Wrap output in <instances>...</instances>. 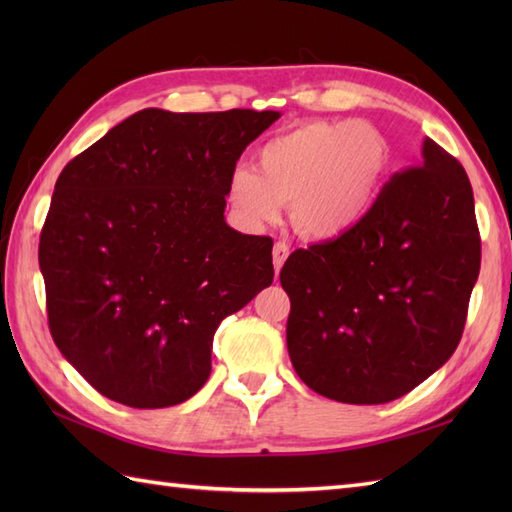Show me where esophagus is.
<instances>
[{"mask_svg":"<svg viewBox=\"0 0 512 512\" xmlns=\"http://www.w3.org/2000/svg\"><path fill=\"white\" fill-rule=\"evenodd\" d=\"M288 255H290V246L286 242H277L275 248H273V264H275L277 273L281 270V266H284Z\"/></svg>","mask_w":512,"mask_h":512,"instance_id":"obj_1","label":"esophagus"}]
</instances>
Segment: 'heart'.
I'll use <instances>...</instances> for the list:
<instances>
[{
  "instance_id": "obj_1",
  "label": "heart",
  "mask_w": 512,
  "mask_h": 512,
  "mask_svg": "<svg viewBox=\"0 0 512 512\" xmlns=\"http://www.w3.org/2000/svg\"><path fill=\"white\" fill-rule=\"evenodd\" d=\"M391 167V145L367 121H303L257 149L255 169L235 167L226 195L253 228L290 206L301 235L336 239L374 209Z\"/></svg>"
}]
</instances>
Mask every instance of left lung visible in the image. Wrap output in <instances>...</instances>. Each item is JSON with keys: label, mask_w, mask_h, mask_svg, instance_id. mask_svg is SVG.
Masks as SVG:
<instances>
[{"label": "left lung", "mask_w": 512, "mask_h": 512, "mask_svg": "<svg viewBox=\"0 0 512 512\" xmlns=\"http://www.w3.org/2000/svg\"><path fill=\"white\" fill-rule=\"evenodd\" d=\"M354 231L299 248L281 268L292 367L317 394L383 405L449 361L480 275L464 167L431 138Z\"/></svg>", "instance_id": "8db88e82"}]
</instances>
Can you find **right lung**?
Here are the masks:
<instances>
[{
    "mask_svg": "<svg viewBox=\"0 0 512 512\" xmlns=\"http://www.w3.org/2000/svg\"><path fill=\"white\" fill-rule=\"evenodd\" d=\"M281 114L136 112L54 184L39 268L59 352L110 400L180 405L217 325L273 284V239L224 220L228 176Z\"/></svg>",
    "mask_w": 512,
    "mask_h": 512,
    "instance_id": "obj_1",
    "label": "right lung"
}]
</instances>
